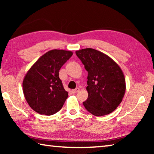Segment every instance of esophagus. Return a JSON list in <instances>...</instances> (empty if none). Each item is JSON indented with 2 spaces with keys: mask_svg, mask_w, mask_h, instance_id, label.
<instances>
[{
  "mask_svg": "<svg viewBox=\"0 0 154 154\" xmlns=\"http://www.w3.org/2000/svg\"><path fill=\"white\" fill-rule=\"evenodd\" d=\"M71 92L73 93V94L77 93L78 92H79V88H75V89H74V90H72Z\"/></svg>",
  "mask_w": 154,
  "mask_h": 154,
  "instance_id": "obj_1",
  "label": "esophagus"
}]
</instances>
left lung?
Instances as JSON below:
<instances>
[{
    "label": "left lung",
    "mask_w": 154,
    "mask_h": 154,
    "mask_svg": "<svg viewBox=\"0 0 154 154\" xmlns=\"http://www.w3.org/2000/svg\"><path fill=\"white\" fill-rule=\"evenodd\" d=\"M88 71V97L83 104L90 113L103 116L116 110L126 92V80L119 65L109 56L92 48L75 51Z\"/></svg>",
    "instance_id": "obj_1"
}]
</instances>
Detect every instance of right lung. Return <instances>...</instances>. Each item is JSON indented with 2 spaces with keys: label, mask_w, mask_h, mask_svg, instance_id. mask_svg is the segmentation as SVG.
Wrapping results in <instances>:
<instances>
[{
  "label": "right lung",
  "mask_w": 154,
  "mask_h": 154,
  "mask_svg": "<svg viewBox=\"0 0 154 154\" xmlns=\"http://www.w3.org/2000/svg\"><path fill=\"white\" fill-rule=\"evenodd\" d=\"M71 51L52 49L41 56L26 74L23 92L31 109L51 116L61 109L68 98L59 78V71L72 56Z\"/></svg>",
  "instance_id": "right-lung-1"
}]
</instances>
